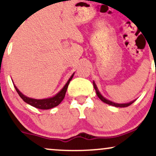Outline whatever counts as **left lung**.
<instances>
[{"mask_svg":"<svg viewBox=\"0 0 156 156\" xmlns=\"http://www.w3.org/2000/svg\"><path fill=\"white\" fill-rule=\"evenodd\" d=\"M93 86H94V89H95L96 94H97V95H98V98H99L102 101L104 102V103H107V104H108V105H113V106H115V107H121V108H122V107H128V106H129V105H131L132 103H133V102L135 101H133L130 102V103H122V104H120V103H114V102H112V101H108V100L105 99V98H103V96H102V94H101V93H100L99 90H98V87H97L95 83H94V81H93Z\"/></svg>","mask_w":156,"mask_h":156,"instance_id":"8db88e82","label":"left lung"}]
</instances>
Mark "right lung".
I'll return each mask as SVG.
<instances>
[{"label": "right lung", "instance_id": "obj_1", "mask_svg": "<svg viewBox=\"0 0 156 156\" xmlns=\"http://www.w3.org/2000/svg\"><path fill=\"white\" fill-rule=\"evenodd\" d=\"M74 76V73L72 75V76L69 78V79L68 80V81L67 82V83L64 85V87L62 88V90L60 91L59 92L57 93L55 96H53V98H47V99H42V100H37V99H34V98H28L26 95L22 94L19 91V89L15 87V88L17 91V92L18 93V94L20 97L26 103H28V104L32 105V106L35 107L37 108H39V109H50L53 108V107L57 106L58 105H59L61 103V102L63 101V99L64 98V96H65L66 92H67V89L68 87V85H69V81L72 80L73 77ZM14 84V83H13Z\"/></svg>", "mask_w": 156, "mask_h": 156}]
</instances>
